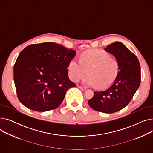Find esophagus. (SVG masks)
<instances>
[{
	"mask_svg": "<svg viewBox=\"0 0 153 153\" xmlns=\"http://www.w3.org/2000/svg\"><path fill=\"white\" fill-rule=\"evenodd\" d=\"M79 89H81V91H85V90H86V88L83 87H82V86H79Z\"/></svg>",
	"mask_w": 153,
	"mask_h": 153,
	"instance_id": "34e87169",
	"label": "esophagus"
}]
</instances>
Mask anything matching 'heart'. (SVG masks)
Instances as JSON below:
<instances>
[{"label": "heart", "instance_id": "b5f03b06", "mask_svg": "<svg viewBox=\"0 0 153 153\" xmlns=\"http://www.w3.org/2000/svg\"><path fill=\"white\" fill-rule=\"evenodd\" d=\"M119 71L117 59L102 50L92 49L82 53L79 61L73 58L68 64L69 78L78 82L86 73L82 83L87 86L97 85L99 88H105L115 79Z\"/></svg>", "mask_w": 153, "mask_h": 153}]
</instances>
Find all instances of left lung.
I'll list each match as a JSON object with an SVG mask.
<instances>
[{
  "label": "left lung",
  "mask_w": 153,
  "mask_h": 153,
  "mask_svg": "<svg viewBox=\"0 0 153 153\" xmlns=\"http://www.w3.org/2000/svg\"><path fill=\"white\" fill-rule=\"evenodd\" d=\"M105 50L117 59L118 73L113 84L106 90L94 92L88 103L94 110L112 114L125 107L139 88L140 64L137 57L121 42L111 43Z\"/></svg>",
  "instance_id": "8db88e82"
}]
</instances>
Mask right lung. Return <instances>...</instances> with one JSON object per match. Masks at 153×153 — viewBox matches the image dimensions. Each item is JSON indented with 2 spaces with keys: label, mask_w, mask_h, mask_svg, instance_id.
<instances>
[{
  "label": "right lung",
  "mask_w": 153,
  "mask_h": 153,
  "mask_svg": "<svg viewBox=\"0 0 153 153\" xmlns=\"http://www.w3.org/2000/svg\"><path fill=\"white\" fill-rule=\"evenodd\" d=\"M76 52L52 42L30 45L20 52L13 68L18 99L37 111L58 107L69 88L76 85L68 76V66Z\"/></svg>",
  "instance_id": "right-lung-1"
}]
</instances>
